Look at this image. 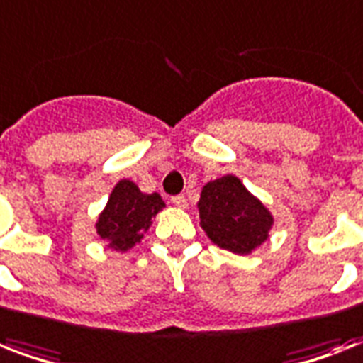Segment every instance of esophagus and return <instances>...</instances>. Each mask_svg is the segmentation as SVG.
Instances as JSON below:
<instances>
[{"mask_svg": "<svg viewBox=\"0 0 363 363\" xmlns=\"http://www.w3.org/2000/svg\"><path fill=\"white\" fill-rule=\"evenodd\" d=\"M171 203L175 205V207H179V209H186L188 207V201L184 196H173V198H171Z\"/></svg>", "mask_w": 363, "mask_h": 363, "instance_id": "1", "label": "esophagus"}]
</instances>
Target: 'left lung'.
Listing matches in <instances>:
<instances>
[{"label": "left lung", "instance_id": "1", "mask_svg": "<svg viewBox=\"0 0 363 363\" xmlns=\"http://www.w3.org/2000/svg\"><path fill=\"white\" fill-rule=\"evenodd\" d=\"M199 226L216 247L250 254L269 239L271 211L235 175L207 182L198 201Z\"/></svg>", "mask_w": 363, "mask_h": 363}]
</instances>
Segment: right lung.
<instances>
[{"instance_id": "1", "label": "right lung", "mask_w": 363, "mask_h": 363, "mask_svg": "<svg viewBox=\"0 0 363 363\" xmlns=\"http://www.w3.org/2000/svg\"><path fill=\"white\" fill-rule=\"evenodd\" d=\"M160 194H145L135 182L122 179L116 182L105 209L99 213L96 232L105 247L125 252L141 242L145 232L152 226V218L164 209Z\"/></svg>"}]
</instances>
